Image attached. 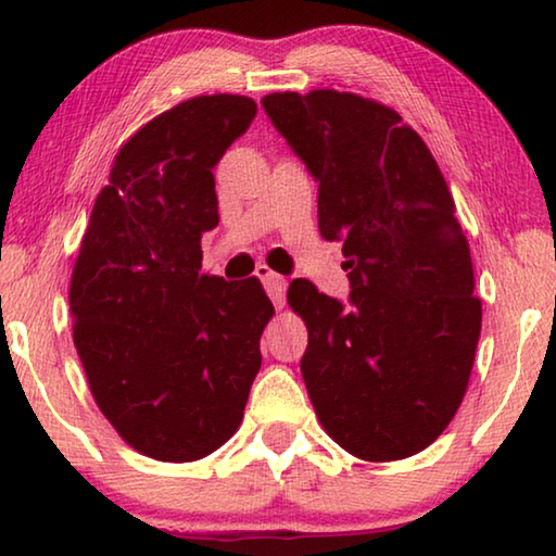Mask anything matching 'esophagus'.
Returning a JSON list of instances; mask_svg holds the SVG:
<instances>
[{
  "instance_id": "obj_1",
  "label": "esophagus",
  "mask_w": 556,
  "mask_h": 556,
  "mask_svg": "<svg viewBox=\"0 0 556 556\" xmlns=\"http://www.w3.org/2000/svg\"><path fill=\"white\" fill-rule=\"evenodd\" d=\"M257 277L262 279V285H265L269 299L275 301V306L281 308L285 306V294H287V279L277 275V271H271L267 265H260L257 267Z\"/></svg>"
}]
</instances>
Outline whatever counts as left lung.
<instances>
[{
    "mask_svg": "<svg viewBox=\"0 0 556 556\" xmlns=\"http://www.w3.org/2000/svg\"><path fill=\"white\" fill-rule=\"evenodd\" d=\"M271 125L318 184V230L343 242L348 304L308 279L289 306L308 331V397L336 444L365 460L425 451L464 400L481 299L434 156L392 108L353 92H271Z\"/></svg>",
    "mask_w": 556,
    "mask_h": 556,
    "instance_id": "8db88e82",
    "label": "left lung"
}]
</instances>
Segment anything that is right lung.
<instances>
[{
	"mask_svg": "<svg viewBox=\"0 0 556 556\" xmlns=\"http://www.w3.org/2000/svg\"><path fill=\"white\" fill-rule=\"evenodd\" d=\"M255 100L201 96L119 149L73 267V343L100 412L139 454L186 464L242 421L275 314L257 277L201 275L218 225L213 166Z\"/></svg>",
	"mask_w": 556,
	"mask_h": 556,
	"instance_id": "right-lung-1",
	"label": "right lung"
}]
</instances>
